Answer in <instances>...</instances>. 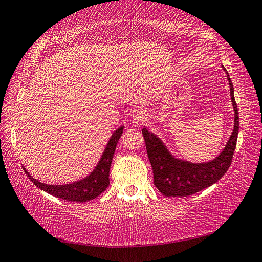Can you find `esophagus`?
Wrapping results in <instances>:
<instances>
[{
  "instance_id": "obj_1",
  "label": "esophagus",
  "mask_w": 262,
  "mask_h": 262,
  "mask_svg": "<svg viewBox=\"0 0 262 262\" xmlns=\"http://www.w3.org/2000/svg\"><path fill=\"white\" fill-rule=\"evenodd\" d=\"M148 113L144 112V111H139L135 114H133L132 117V123L134 126H139L142 125V123L147 122L148 121Z\"/></svg>"
}]
</instances>
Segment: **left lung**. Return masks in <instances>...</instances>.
Here are the masks:
<instances>
[{
    "label": "left lung",
    "instance_id": "obj_1",
    "mask_svg": "<svg viewBox=\"0 0 262 262\" xmlns=\"http://www.w3.org/2000/svg\"><path fill=\"white\" fill-rule=\"evenodd\" d=\"M234 111L233 130L223 150L214 159L203 163L184 161L172 155L165 143L148 128L142 129L148 158L154 172V184L165 196H188L217 183L231 165L239 132V117L233 84L225 68Z\"/></svg>",
    "mask_w": 262,
    "mask_h": 262
}]
</instances>
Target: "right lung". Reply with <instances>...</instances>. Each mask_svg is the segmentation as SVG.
<instances>
[{
    "mask_svg": "<svg viewBox=\"0 0 262 262\" xmlns=\"http://www.w3.org/2000/svg\"><path fill=\"white\" fill-rule=\"evenodd\" d=\"M123 128L125 127L120 126L113 133L112 136L110 137L107 144H106L99 162L97 163L94 170L82 179H78L76 181H73V183L68 184L50 185L41 183V181H39L38 179H34L33 177L29 173L28 170L24 167L25 173L37 187L43 190V192L53 195V196L73 202H85L89 200H92V199L98 196V195H100L108 187V174L111 163H112L113 155L115 151V148H117L118 141L122 135Z\"/></svg>",
    "mask_w": 262,
    "mask_h": 262,
    "instance_id": "obj_1",
    "label": "right lung"
}]
</instances>
